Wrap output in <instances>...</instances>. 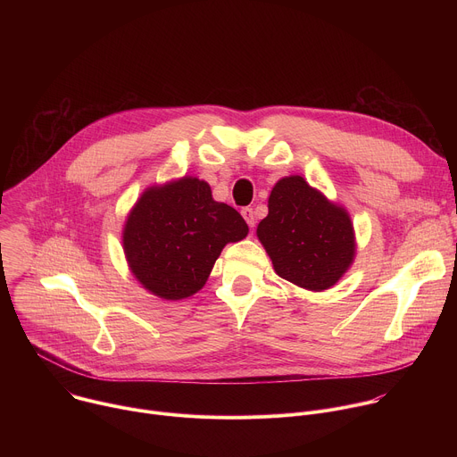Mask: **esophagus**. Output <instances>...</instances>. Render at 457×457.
Segmentation results:
<instances>
[{"label":"esophagus","mask_w":457,"mask_h":457,"mask_svg":"<svg viewBox=\"0 0 457 457\" xmlns=\"http://www.w3.org/2000/svg\"><path fill=\"white\" fill-rule=\"evenodd\" d=\"M240 213H242L244 220L247 222V226L253 228V226H254V213H253V208H242Z\"/></svg>","instance_id":"esophagus-1"}]
</instances>
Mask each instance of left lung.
<instances>
[{
  "label": "left lung",
  "instance_id": "1",
  "mask_svg": "<svg viewBox=\"0 0 457 457\" xmlns=\"http://www.w3.org/2000/svg\"><path fill=\"white\" fill-rule=\"evenodd\" d=\"M256 235L277 275L309 291L329 289L353 264L354 233L347 212L298 175L275 184L270 213Z\"/></svg>",
  "mask_w": 457,
  "mask_h": 457
}]
</instances>
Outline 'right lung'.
<instances>
[{"instance_id": "add662e5", "label": "right lung", "mask_w": 457, "mask_h": 457, "mask_svg": "<svg viewBox=\"0 0 457 457\" xmlns=\"http://www.w3.org/2000/svg\"><path fill=\"white\" fill-rule=\"evenodd\" d=\"M247 231L235 208L213 201L208 182L184 177L143 193L128 215L122 245L148 291L180 300L206 284L222 247Z\"/></svg>"}]
</instances>
